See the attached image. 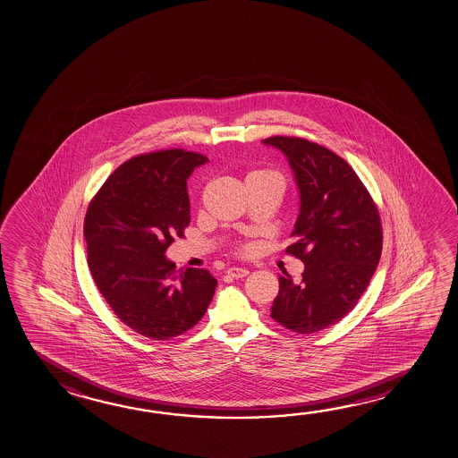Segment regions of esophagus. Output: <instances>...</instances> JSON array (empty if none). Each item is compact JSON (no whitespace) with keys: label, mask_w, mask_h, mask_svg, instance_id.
<instances>
[{"label":"esophagus","mask_w":458,"mask_h":458,"mask_svg":"<svg viewBox=\"0 0 458 458\" xmlns=\"http://www.w3.org/2000/svg\"><path fill=\"white\" fill-rule=\"evenodd\" d=\"M226 275L232 276L234 280H238V278H244L246 275H249V270L248 268H242V267H232V268L226 270Z\"/></svg>","instance_id":"esophagus-1"}]
</instances>
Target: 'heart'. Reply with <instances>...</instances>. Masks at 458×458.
<instances>
[{
    "instance_id": "heart-1",
    "label": "heart",
    "mask_w": 458,
    "mask_h": 458,
    "mask_svg": "<svg viewBox=\"0 0 458 458\" xmlns=\"http://www.w3.org/2000/svg\"><path fill=\"white\" fill-rule=\"evenodd\" d=\"M249 175H276V174H273L270 170H257V172H252Z\"/></svg>"
}]
</instances>
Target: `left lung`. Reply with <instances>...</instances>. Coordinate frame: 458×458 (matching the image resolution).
Segmentation results:
<instances>
[{
    "label": "left lung",
    "mask_w": 458,
    "mask_h": 458,
    "mask_svg": "<svg viewBox=\"0 0 458 458\" xmlns=\"http://www.w3.org/2000/svg\"><path fill=\"white\" fill-rule=\"evenodd\" d=\"M264 145L288 157L301 196L286 254L304 262L301 283L280 276L272 318L299 335L328 328L359 302L377 270L383 228L377 204L337 154L304 138L272 137Z\"/></svg>",
    "instance_id": "8db88e82"
}]
</instances>
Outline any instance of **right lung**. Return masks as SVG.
<instances>
[{"mask_svg":"<svg viewBox=\"0 0 458 458\" xmlns=\"http://www.w3.org/2000/svg\"><path fill=\"white\" fill-rule=\"evenodd\" d=\"M202 154H140L114 170L89 202L83 234L99 293L122 323L156 341L201 320L217 280L208 270H177L165 257L190 224L186 180Z\"/></svg>","mask_w":458,"mask_h":458,"instance_id":"1","label":"right lung"}]
</instances>
